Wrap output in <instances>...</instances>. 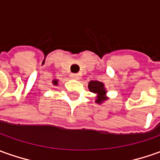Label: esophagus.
<instances>
[{
	"mask_svg": "<svg viewBox=\"0 0 160 160\" xmlns=\"http://www.w3.org/2000/svg\"><path fill=\"white\" fill-rule=\"evenodd\" d=\"M70 78L72 79V80H79L80 75L77 74V73H71V74H70Z\"/></svg>",
	"mask_w": 160,
	"mask_h": 160,
	"instance_id": "34e87169",
	"label": "esophagus"
}]
</instances>
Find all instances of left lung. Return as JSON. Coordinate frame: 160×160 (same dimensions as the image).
<instances>
[{"mask_svg": "<svg viewBox=\"0 0 160 160\" xmlns=\"http://www.w3.org/2000/svg\"><path fill=\"white\" fill-rule=\"evenodd\" d=\"M88 88L90 92L98 94V97L95 101L97 103H102L103 101L107 100L106 97H104V94H106V91L104 88L103 83L97 81V80H92L88 83Z\"/></svg>", "mask_w": 160, "mask_h": 160, "instance_id": "obj_1", "label": "left lung"}]
</instances>
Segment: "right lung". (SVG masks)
<instances>
[{
    "label": "right lung",
    "instance_id": "obj_1",
    "mask_svg": "<svg viewBox=\"0 0 160 160\" xmlns=\"http://www.w3.org/2000/svg\"><path fill=\"white\" fill-rule=\"evenodd\" d=\"M52 83L54 85H58V80H53L52 81Z\"/></svg>",
    "mask_w": 160,
    "mask_h": 160
}]
</instances>
